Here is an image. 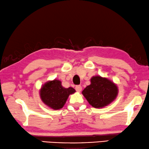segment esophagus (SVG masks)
<instances>
[{
	"instance_id": "34e87169",
	"label": "esophagus",
	"mask_w": 149,
	"mask_h": 149,
	"mask_svg": "<svg viewBox=\"0 0 149 149\" xmlns=\"http://www.w3.org/2000/svg\"><path fill=\"white\" fill-rule=\"evenodd\" d=\"M81 89H82V88H81V86L80 85H78V86H75V90H76L77 92H80L81 91Z\"/></svg>"
}]
</instances>
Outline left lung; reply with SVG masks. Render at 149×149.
<instances>
[{
	"label": "left lung",
	"mask_w": 149,
	"mask_h": 149,
	"mask_svg": "<svg viewBox=\"0 0 149 149\" xmlns=\"http://www.w3.org/2000/svg\"><path fill=\"white\" fill-rule=\"evenodd\" d=\"M90 83L81 93L92 107L104 108L116 98L118 88L116 84L107 77L100 75L93 76L90 79Z\"/></svg>",
	"instance_id": "1"
}]
</instances>
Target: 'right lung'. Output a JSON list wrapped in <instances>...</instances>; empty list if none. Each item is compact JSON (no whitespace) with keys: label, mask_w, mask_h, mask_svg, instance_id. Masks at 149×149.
<instances>
[{"label":"right lung","mask_w":149,"mask_h":149,"mask_svg":"<svg viewBox=\"0 0 149 149\" xmlns=\"http://www.w3.org/2000/svg\"><path fill=\"white\" fill-rule=\"evenodd\" d=\"M75 92L72 87L65 88L62 86L61 81L55 79L45 82L39 90L42 102L53 110H59L63 107L69 96Z\"/></svg>","instance_id":"1"}]
</instances>
